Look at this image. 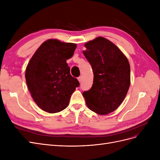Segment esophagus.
<instances>
[{
    "instance_id": "esophagus-1",
    "label": "esophagus",
    "mask_w": 160,
    "mask_h": 160,
    "mask_svg": "<svg viewBox=\"0 0 160 160\" xmlns=\"http://www.w3.org/2000/svg\"><path fill=\"white\" fill-rule=\"evenodd\" d=\"M82 79H83V77H82V76H79L78 77V80H79V81L80 82V83L82 81Z\"/></svg>"
}]
</instances>
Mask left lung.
<instances>
[{"mask_svg":"<svg viewBox=\"0 0 160 160\" xmlns=\"http://www.w3.org/2000/svg\"><path fill=\"white\" fill-rule=\"evenodd\" d=\"M83 52L93 71L91 88L83 93L88 107L106 115L122 103L130 85V66L126 57L113 42L98 37L85 43Z\"/></svg>","mask_w":160,"mask_h":160,"instance_id":"obj_1","label":"left lung"}]
</instances>
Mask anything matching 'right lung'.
<instances>
[{"label": "right lung", "instance_id": "1", "mask_svg": "<svg viewBox=\"0 0 160 160\" xmlns=\"http://www.w3.org/2000/svg\"><path fill=\"white\" fill-rule=\"evenodd\" d=\"M75 43L49 39L38 47L26 69L25 78L33 100L43 111L65 109L79 82L70 74L67 60L73 55Z\"/></svg>", "mask_w": 160, "mask_h": 160}]
</instances>
